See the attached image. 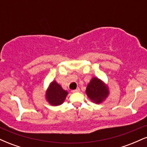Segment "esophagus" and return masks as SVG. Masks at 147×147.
Wrapping results in <instances>:
<instances>
[{
    "instance_id": "obj_1",
    "label": "esophagus",
    "mask_w": 147,
    "mask_h": 147,
    "mask_svg": "<svg viewBox=\"0 0 147 147\" xmlns=\"http://www.w3.org/2000/svg\"><path fill=\"white\" fill-rule=\"evenodd\" d=\"M79 90H80V89H79V88H77L75 89V90H72V92H79Z\"/></svg>"
}]
</instances>
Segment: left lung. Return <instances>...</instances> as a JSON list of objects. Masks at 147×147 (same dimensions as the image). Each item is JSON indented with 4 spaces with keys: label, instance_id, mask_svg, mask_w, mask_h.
<instances>
[{
    "label": "left lung",
    "instance_id": "1",
    "mask_svg": "<svg viewBox=\"0 0 147 147\" xmlns=\"http://www.w3.org/2000/svg\"><path fill=\"white\" fill-rule=\"evenodd\" d=\"M86 93L92 102L100 104L109 95L108 85L97 77H92L87 85Z\"/></svg>",
    "mask_w": 147,
    "mask_h": 147
}]
</instances>
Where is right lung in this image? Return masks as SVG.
I'll return each instance as SVG.
<instances>
[{
    "mask_svg": "<svg viewBox=\"0 0 147 147\" xmlns=\"http://www.w3.org/2000/svg\"><path fill=\"white\" fill-rule=\"evenodd\" d=\"M68 92L63 90L56 81L50 84L45 92V99L50 105L59 106L62 104L66 98Z\"/></svg>",
    "mask_w": 147,
    "mask_h": 147,
    "instance_id": "right-lung-1",
    "label": "right lung"
}]
</instances>
